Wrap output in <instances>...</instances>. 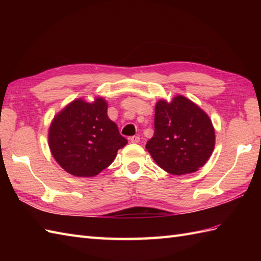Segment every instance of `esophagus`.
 Here are the masks:
<instances>
[{
    "label": "esophagus",
    "mask_w": 261,
    "mask_h": 261,
    "mask_svg": "<svg viewBox=\"0 0 261 261\" xmlns=\"http://www.w3.org/2000/svg\"><path fill=\"white\" fill-rule=\"evenodd\" d=\"M132 143H139L140 142V137L139 136H132L129 138Z\"/></svg>",
    "instance_id": "34e87169"
}]
</instances>
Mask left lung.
<instances>
[{
	"instance_id": "left-lung-1",
	"label": "left lung",
	"mask_w": 261,
	"mask_h": 261,
	"mask_svg": "<svg viewBox=\"0 0 261 261\" xmlns=\"http://www.w3.org/2000/svg\"><path fill=\"white\" fill-rule=\"evenodd\" d=\"M215 132L204 111L182 95L160 99L154 109V134L146 148L160 168L184 175L203 167L214 150Z\"/></svg>"
}]
</instances>
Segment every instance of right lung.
<instances>
[{
	"mask_svg": "<svg viewBox=\"0 0 261 261\" xmlns=\"http://www.w3.org/2000/svg\"><path fill=\"white\" fill-rule=\"evenodd\" d=\"M56 162L77 177H93L112 164L127 141L108 116L102 97L87 103L79 98L55 116L48 135Z\"/></svg>",
	"mask_w": 261,
	"mask_h": 261,
	"instance_id": "1",
	"label": "right lung"
}]
</instances>
